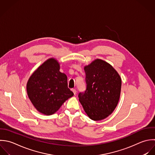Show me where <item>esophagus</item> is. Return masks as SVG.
<instances>
[{"mask_svg": "<svg viewBox=\"0 0 155 155\" xmlns=\"http://www.w3.org/2000/svg\"><path fill=\"white\" fill-rule=\"evenodd\" d=\"M72 91L73 92V93H74V94L75 95H76V93H77V91H76V89H72Z\"/></svg>", "mask_w": 155, "mask_h": 155, "instance_id": "1", "label": "esophagus"}]
</instances>
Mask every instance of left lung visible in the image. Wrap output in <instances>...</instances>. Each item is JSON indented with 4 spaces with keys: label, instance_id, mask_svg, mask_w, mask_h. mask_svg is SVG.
<instances>
[{
    "label": "left lung",
    "instance_id": "left-lung-1",
    "mask_svg": "<svg viewBox=\"0 0 155 155\" xmlns=\"http://www.w3.org/2000/svg\"><path fill=\"white\" fill-rule=\"evenodd\" d=\"M86 90L78 94L79 101L91 120L106 118L116 108L120 97L121 78L107 62L96 59L84 68Z\"/></svg>",
    "mask_w": 155,
    "mask_h": 155
}]
</instances>
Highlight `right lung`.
<instances>
[{
    "label": "right lung",
    "mask_w": 155,
    "mask_h": 155,
    "mask_svg": "<svg viewBox=\"0 0 155 155\" xmlns=\"http://www.w3.org/2000/svg\"><path fill=\"white\" fill-rule=\"evenodd\" d=\"M26 91L34 107L46 115L55 113L74 95L68 87L66 75L60 71V64L54 58L48 59L32 74Z\"/></svg>",
    "instance_id": "right-lung-1"
}]
</instances>
